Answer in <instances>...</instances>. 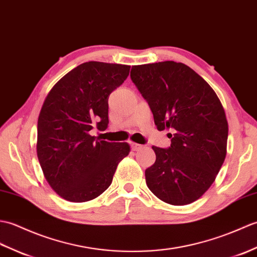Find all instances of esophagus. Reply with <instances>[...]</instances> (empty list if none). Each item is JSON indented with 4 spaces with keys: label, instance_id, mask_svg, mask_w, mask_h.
Segmentation results:
<instances>
[{
    "label": "esophagus",
    "instance_id": "34e87169",
    "mask_svg": "<svg viewBox=\"0 0 257 257\" xmlns=\"http://www.w3.org/2000/svg\"><path fill=\"white\" fill-rule=\"evenodd\" d=\"M131 146H132V150H133V151H141L142 148L144 147L143 145L138 144V143H131Z\"/></svg>",
    "mask_w": 257,
    "mask_h": 257
}]
</instances>
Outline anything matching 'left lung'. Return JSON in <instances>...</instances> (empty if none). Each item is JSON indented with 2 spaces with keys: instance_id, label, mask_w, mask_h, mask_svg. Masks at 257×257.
<instances>
[{
  "instance_id": "1",
  "label": "left lung",
  "mask_w": 257,
  "mask_h": 257,
  "mask_svg": "<svg viewBox=\"0 0 257 257\" xmlns=\"http://www.w3.org/2000/svg\"><path fill=\"white\" fill-rule=\"evenodd\" d=\"M131 79L150 105L157 130L173 132L170 147H152L156 162L145 170L147 187L173 206L196 201L213 184L226 155L229 126L218 95L181 62L133 66Z\"/></svg>"
}]
</instances>
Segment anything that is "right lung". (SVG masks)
<instances>
[{
  "mask_svg": "<svg viewBox=\"0 0 257 257\" xmlns=\"http://www.w3.org/2000/svg\"><path fill=\"white\" fill-rule=\"evenodd\" d=\"M130 66L89 61L62 77L45 99L37 123V157L54 191L71 202H85L110 187L127 143L96 139L105 131L109 95L130 73Z\"/></svg>",
  "mask_w": 257,
  "mask_h": 257,
  "instance_id": "obj_1",
  "label": "right lung"
}]
</instances>
